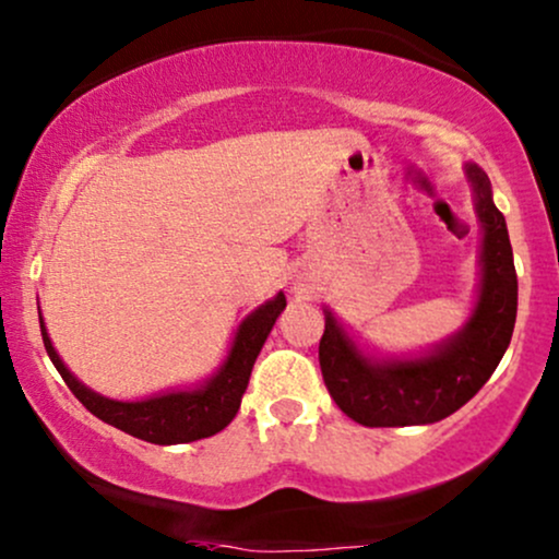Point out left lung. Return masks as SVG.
Wrapping results in <instances>:
<instances>
[{
  "mask_svg": "<svg viewBox=\"0 0 559 559\" xmlns=\"http://www.w3.org/2000/svg\"><path fill=\"white\" fill-rule=\"evenodd\" d=\"M484 223V278L476 312L452 342L407 362H370L325 312L320 370L342 413L368 428L426 426L457 413L489 381L510 346L518 316V275L504 215L491 199L489 176L467 165Z\"/></svg>",
  "mask_w": 559,
  "mask_h": 559,
  "instance_id": "obj_1",
  "label": "left lung"
}]
</instances>
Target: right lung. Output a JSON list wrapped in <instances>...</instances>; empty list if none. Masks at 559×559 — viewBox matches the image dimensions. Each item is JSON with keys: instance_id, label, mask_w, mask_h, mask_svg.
Wrapping results in <instances>:
<instances>
[{"instance_id": "1", "label": "right lung", "mask_w": 559, "mask_h": 559, "mask_svg": "<svg viewBox=\"0 0 559 559\" xmlns=\"http://www.w3.org/2000/svg\"><path fill=\"white\" fill-rule=\"evenodd\" d=\"M284 307L286 297L278 294V297L265 301L260 310H254L252 316L243 320L239 331H236L226 365H223L221 373L213 381H207V386L152 396V400L144 402H115L94 394L92 389L75 381L60 357H57L55 346L47 336V329H44V320L41 338L57 373L62 376V381L68 383L75 400L88 413L120 428V431L136 436L141 441H150V444H186V441L207 439V436L223 431L236 418L249 376H252L254 360H258L262 344H265L267 333H271L275 318L281 316Z\"/></svg>"}]
</instances>
